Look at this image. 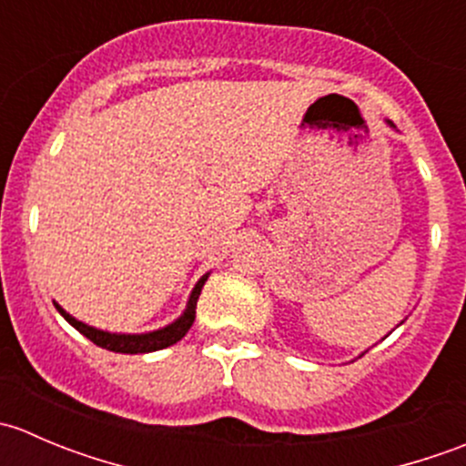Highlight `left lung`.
I'll return each mask as SVG.
<instances>
[{"instance_id": "8db88e82", "label": "left lung", "mask_w": 466, "mask_h": 466, "mask_svg": "<svg viewBox=\"0 0 466 466\" xmlns=\"http://www.w3.org/2000/svg\"><path fill=\"white\" fill-rule=\"evenodd\" d=\"M385 124H388L390 128H394V124H392V121H385ZM397 327H399V324H397Z\"/></svg>"}]
</instances>
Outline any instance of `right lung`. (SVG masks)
Wrapping results in <instances>:
<instances>
[{
	"label": "right lung",
	"instance_id": "right-lung-1",
	"mask_svg": "<svg viewBox=\"0 0 466 466\" xmlns=\"http://www.w3.org/2000/svg\"><path fill=\"white\" fill-rule=\"evenodd\" d=\"M207 277H209V272L200 277L198 284L194 286L189 299H187V309L182 311L180 318H176V320H173L171 324H167V327L155 329V331H146V333L103 331V329L89 327V324L76 320L74 316H69V313L65 311L58 302H54V307L58 309V313L65 318V320L72 324L76 331H81L83 336L89 338L94 345L103 347V350L116 351V354H148V351H157V350H164V347L176 345L177 340H182V338L187 336V331H189L191 324H194V320H196V304H198L200 290H203Z\"/></svg>",
	"mask_w": 466,
	"mask_h": 466
}]
</instances>
